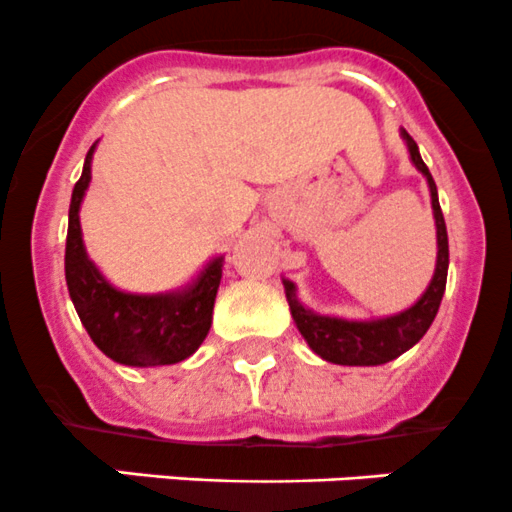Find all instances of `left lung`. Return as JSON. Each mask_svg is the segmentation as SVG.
<instances>
[{
    "instance_id": "obj_1",
    "label": "left lung",
    "mask_w": 512,
    "mask_h": 512,
    "mask_svg": "<svg viewBox=\"0 0 512 512\" xmlns=\"http://www.w3.org/2000/svg\"><path fill=\"white\" fill-rule=\"evenodd\" d=\"M403 139H406L408 151H411L413 164L428 179L435 229H438V263H435L433 281H430L428 291L423 293L421 301L408 308V311L391 318H381V321H341V318L316 316V313L306 311L296 301V286L291 281H283L291 316L301 336L306 338L308 346L318 356L331 363H338V366H381V363L398 358L426 336L435 313H438L440 301H443L445 278H448V231H445L443 211H440L438 204V189H435V181L430 176L428 166L423 164L421 154H418L416 141L406 131H403Z\"/></svg>"
}]
</instances>
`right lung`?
I'll use <instances>...</instances> for the list:
<instances>
[{
  "instance_id": "obj_1",
  "label": "right lung",
  "mask_w": 512,
  "mask_h": 512,
  "mask_svg": "<svg viewBox=\"0 0 512 512\" xmlns=\"http://www.w3.org/2000/svg\"><path fill=\"white\" fill-rule=\"evenodd\" d=\"M91 154L94 146L86 154L84 171L74 184L69 204L64 271L74 308L91 341L111 361L124 366H171L184 361L204 343L211 328L221 283V258H214L199 281L184 293L131 296L109 286L86 258L79 226V204L91 179Z\"/></svg>"
}]
</instances>
